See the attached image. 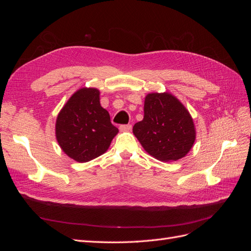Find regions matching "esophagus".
I'll return each mask as SVG.
<instances>
[{"label":"esophagus","mask_w":251,"mask_h":251,"mask_svg":"<svg viewBox=\"0 0 251 251\" xmlns=\"http://www.w3.org/2000/svg\"><path fill=\"white\" fill-rule=\"evenodd\" d=\"M119 128H120L121 132H127V131H131L132 126L131 125H121L119 126Z\"/></svg>","instance_id":"obj_1"}]
</instances>
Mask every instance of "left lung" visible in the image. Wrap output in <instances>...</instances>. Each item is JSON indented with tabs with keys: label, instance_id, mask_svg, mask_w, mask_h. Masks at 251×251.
Instances as JSON below:
<instances>
[{
	"label": "left lung",
	"instance_id": "left-lung-1",
	"mask_svg": "<svg viewBox=\"0 0 251 251\" xmlns=\"http://www.w3.org/2000/svg\"><path fill=\"white\" fill-rule=\"evenodd\" d=\"M143 149L160 161L184 157L196 139L193 119L176 97L151 93L144 100V117L133 126Z\"/></svg>",
	"mask_w": 251,
	"mask_h": 251
}]
</instances>
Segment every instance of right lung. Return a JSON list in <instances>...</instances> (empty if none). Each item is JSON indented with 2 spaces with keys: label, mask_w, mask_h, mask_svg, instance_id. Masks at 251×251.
<instances>
[{
  "label": "right lung",
  "mask_w": 251,
  "mask_h": 251,
  "mask_svg": "<svg viewBox=\"0 0 251 251\" xmlns=\"http://www.w3.org/2000/svg\"><path fill=\"white\" fill-rule=\"evenodd\" d=\"M56 139L65 153L77 162H88L110 147L118 128L100 102V91L82 88L75 92L59 112Z\"/></svg>",
  "instance_id": "right-lung-1"
}]
</instances>
